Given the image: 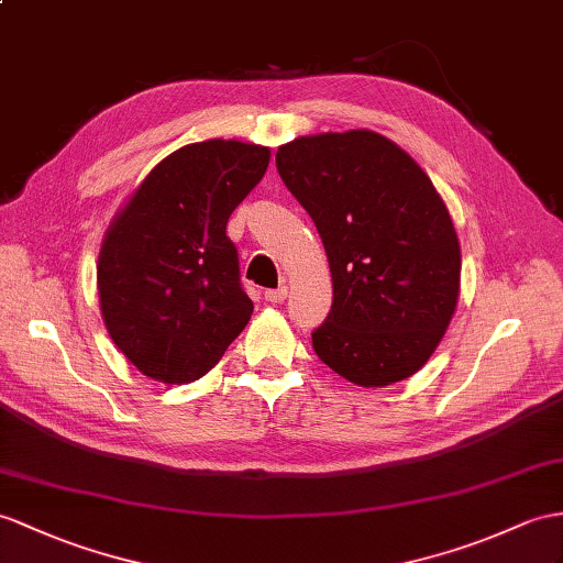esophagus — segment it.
<instances>
[{
    "mask_svg": "<svg viewBox=\"0 0 563 563\" xmlns=\"http://www.w3.org/2000/svg\"><path fill=\"white\" fill-rule=\"evenodd\" d=\"M286 296H289V289H286V286H279V289L265 291V298L269 300V303H284Z\"/></svg>",
    "mask_w": 563,
    "mask_h": 563,
    "instance_id": "1",
    "label": "esophagus"
}]
</instances>
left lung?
<instances>
[{
  "mask_svg": "<svg viewBox=\"0 0 563 563\" xmlns=\"http://www.w3.org/2000/svg\"><path fill=\"white\" fill-rule=\"evenodd\" d=\"M277 169L318 227L332 272L314 353L367 389L416 375L461 294L459 236L430 176L367 129L300 135L279 145Z\"/></svg>",
  "mask_w": 563,
  "mask_h": 563,
  "instance_id": "left-lung-1",
  "label": "left lung"
}]
</instances>
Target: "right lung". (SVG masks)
<instances>
[{
	"mask_svg": "<svg viewBox=\"0 0 563 563\" xmlns=\"http://www.w3.org/2000/svg\"><path fill=\"white\" fill-rule=\"evenodd\" d=\"M269 147L212 139L155 164L109 222L100 312L150 379L188 385L219 363L253 314L227 222L265 176Z\"/></svg>",
	"mask_w": 563,
	"mask_h": 563,
	"instance_id": "obj_1",
	"label": "right lung"
}]
</instances>
